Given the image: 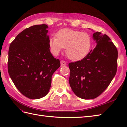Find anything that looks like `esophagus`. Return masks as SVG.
<instances>
[{"mask_svg":"<svg viewBox=\"0 0 127 127\" xmlns=\"http://www.w3.org/2000/svg\"><path fill=\"white\" fill-rule=\"evenodd\" d=\"M66 65V62L63 61V60H61V66H65Z\"/></svg>","mask_w":127,"mask_h":127,"instance_id":"1","label":"esophagus"}]
</instances>
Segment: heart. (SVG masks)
I'll return each mask as SVG.
<instances>
[{"instance_id": "1", "label": "heart", "mask_w": 127, "mask_h": 127, "mask_svg": "<svg viewBox=\"0 0 127 127\" xmlns=\"http://www.w3.org/2000/svg\"><path fill=\"white\" fill-rule=\"evenodd\" d=\"M92 44V40L88 33L69 29L59 31L56 36H51L49 40L53 55H57L65 48L66 56L72 61L84 58L90 52Z\"/></svg>"}]
</instances>
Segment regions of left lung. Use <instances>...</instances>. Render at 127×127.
Wrapping results in <instances>:
<instances>
[{
  "instance_id": "1",
  "label": "left lung",
  "mask_w": 127,
  "mask_h": 127,
  "mask_svg": "<svg viewBox=\"0 0 127 127\" xmlns=\"http://www.w3.org/2000/svg\"><path fill=\"white\" fill-rule=\"evenodd\" d=\"M96 46L84 58L69 64L70 86L82 99L99 96L108 87L117 68L118 51L110 37L99 32L93 34Z\"/></svg>"
}]
</instances>
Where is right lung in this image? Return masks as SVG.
<instances>
[{"instance_id":"right-lung-1","label":"right lung","mask_w":127,"mask_h":127,"mask_svg":"<svg viewBox=\"0 0 127 127\" xmlns=\"http://www.w3.org/2000/svg\"><path fill=\"white\" fill-rule=\"evenodd\" d=\"M47 28L44 24L26 28L10 45L8 72L16 87L29 99L47 95L52 75L61 66L50 52Z\"/></svg>"}]
</instances>
